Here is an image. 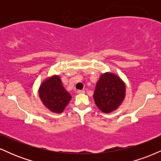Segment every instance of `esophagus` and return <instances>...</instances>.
<instances>
[{"instance_id":"34e87169","label":"esophagus","mask_w":161,"mask_h":161,"mask_svg":"<svg viewBox=\"0 0 161 161\" xmlns=\"http://www.w3.org/2000/svg\"><path fill=\"white\" fill-rule=\"evenodd\" d=\"M85 92V91L83 90H77V93L78 94H83Z\"/></svg>"}]
</instances>
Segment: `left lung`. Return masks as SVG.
<instances>
[{
  "mask_svg": "<svg viewBox=\"0 0 161 161\" xmlns=\"http://www.w3.org/2000/svg\"><path fill=\"white\" fill-rule=\"evenodd\" d=\"M125 87L119 77L112 73H104L100 77L94 92L97 107L104 113H110L120 105L125 97Z\"/></svg>",
  "mask_w": 161,
  "mask_h": 161,
  "instance_id": "left-lung-1",
  "label": "left lung"
}]
</instances>
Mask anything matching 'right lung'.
<instances>
[{"instance_id": "obj_1", "label": "right lung", "mask_w": 161, "mask_h": 161, "mask_svg": "<svg viewBox=\"0 0 161 161\" xmlns=\"http://www.w3.org/2000/svg\"><path fill=\"white\" fill-rule=\"evenodd\" d=\"M43 104L54 113H62L71 99V95L63 86L59 76H53L42 83L39 88Z\"/></svg>"}]
</instances>
